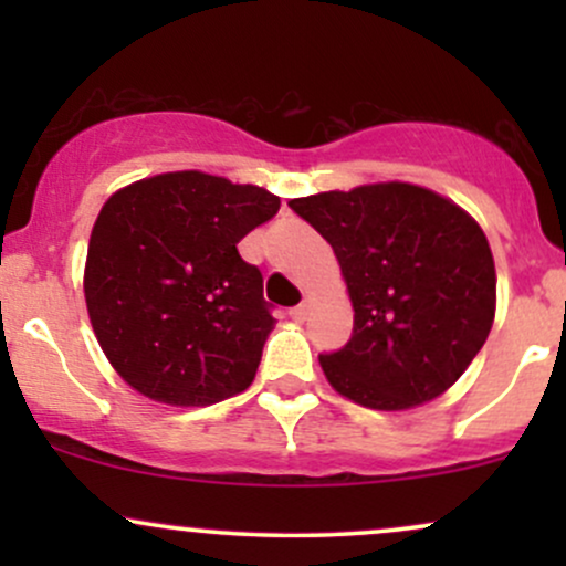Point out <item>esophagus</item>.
<instances>
[{"mask_svg":"<svg viewBox=\"0 0 566 566\" xmlns=\"http://www.w3.org/2000/svg\"><path fill=\"white\" fill-rule=\"evenodd\" d=\"M308 314H311V301H303L301 305H295V308L290 311V316L295 322H305V319H308Z\"/></svg>","mask_w":566,"mask_h":566,"instance_id":"1","label":"esophagus"}]
</instances>
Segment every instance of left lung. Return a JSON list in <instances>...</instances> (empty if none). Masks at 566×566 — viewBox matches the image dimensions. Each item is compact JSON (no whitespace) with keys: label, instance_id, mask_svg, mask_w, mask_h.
<instances>
[{"label":"left lung","instance_id":"obj_1","mask_svg":"<svg viewBox=\"0 0 566 566\" xmlns=\"http://www.w3.org/2000/svg\"><path fill=\"white\" fill-rule=\"evenodd\" d=\"M333 247L354 308L346 348L319 356L354 405L401 412L458 382L495 322L482 226L431 188L386 180L290 201Z\"/></svg>","mask_w":566,"mask_h":566}]
</instances>
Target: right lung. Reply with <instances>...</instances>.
<instances>
[{"mask_svg": "<svg viewBox=\"0 0 566 566\" xmlns=\"http://www.w3.org/2000/svg\"><path fill=\"white\" fill-rule=\"evenodd\" d=\"M276 210V193L199 170L151 175L106 199L90 233L84 301L129 388L170 407L250 388L276 319L261 271L237 244Z\"/></svg>", "mask_w": 566, "mask_h": 566, "instance_id": "right-lung-1", "label": "right lung"}]
</instances>
